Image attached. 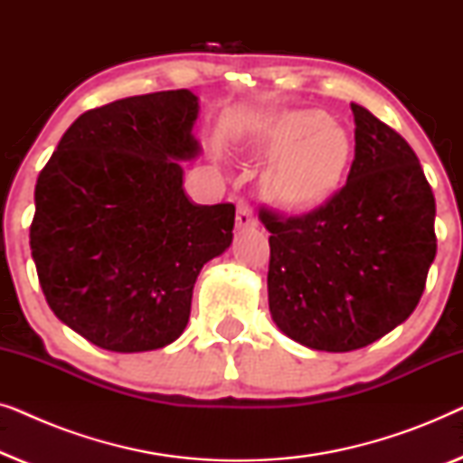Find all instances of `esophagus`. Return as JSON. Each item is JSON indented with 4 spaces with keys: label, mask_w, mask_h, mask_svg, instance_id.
Returning <instances> with one entry per match:
<instances>
[{
    "label": "esophagus",
    "mask_w": 463,
    "mask_h": 463,
    "mask_svg": "<svg viewBox=\"0 0 463 463\" xmlns=\"http://www.w3.org/2000/svg\"><path fill=\"white\" fill-rule=\"evenodd\" d=\"M236 225L238 230H246V227H255V214L246 200L238 202V213H236Z\"/></svg>",
    "instance_id": "obj_1"
}]
</instances>
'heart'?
I'll return each instance as SVG.
<instances>
[{"label": "heart", "instance_id": "heart-1", "mask_svg": "<svg viewBox=\"0 0 463 463\" xmlns=\"http://www.w3.org/2000/svg\"><path fill=\"white\" fill-rule=\"evenodd\" d=\"M257 145L265 156H280L269 187L282 204L307 208L335 192L352 156L347 132L325 111H288L259 130Z\"/></svg>", "mask_w": 463, "mask_h": 463}]
</instances>
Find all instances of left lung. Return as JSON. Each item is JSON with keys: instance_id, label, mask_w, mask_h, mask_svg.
I'll return each mask as SVG.
<instances>
[{"instance_id": "1", "label": "left lung", "mask_w": 463, "mask_h": 463, "mask_svg": "<svg viewBox=\"0 0 463 463\" xmlns=\"http://www.w3.org/2000/svg\"><path fill=\"white\" fill-rule=\"evenodd\" d=\"M352 113L345 185L297 217L259 208L271 318L322 352L358 350L407 320L436 257V202L415 151L369 109L352 103Z\"/></svg>"}]
</instances>
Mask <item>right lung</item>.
I'll list each match as a JSON object with an SVG mask.
<instances>
[{
	"instance_id": "1",
	"label": "right lung",
	"mask_w": 463,
	"mask_h": 463,
	"mask_svg": "<svg viewBox=\"0 0 463 463\" xmlns=\"http://www.w3.org/2000/svg\"><path fill=\"white\" fill-rule=\"evenodd\" d=\"M198 97L113 100L75 119L37 176L31 223L42 290L56 318L111 352H149L185 331L200 269L233 238V204H194L179 160Z\"/></svg>"
}]
</instances>
